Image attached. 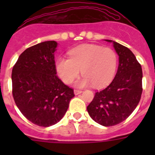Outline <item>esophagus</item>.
I'll return each instance as SVG.
<instances>
[{
	"label": "esophagus",
	"mask_w": 155,
	"mask_h": 155,
	"mask_svg": "<svg viewBox=\"0 0 155 155\" xmlns=\"http://www.w3.org/2000/svg\"><path fill=\"white\" fill-rule=\"evenodd\" d=\"M74 94H80V93H81L82 92V90H81V89H78V88H76V89H74Z\"/></svg>",
	"instance_id": "obj_1"
}]
</instances>
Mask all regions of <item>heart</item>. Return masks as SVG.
Listing matches in <instances>:
<instances>
[{
    "instance_id": "b5f03b06",
    "label": "heart",
    "mask_w": 155,
    "mask_h": 155,
    "mask_svg": "<svg viewBox=\"0 0 155 155\" xmlns=\"http://www.w3.org/2000/svg\"><path fill=\"white\" fill-rule=\"evenodd\" d=\"M118 64L116 52L109 47L85 44L69 52V58L60 57L57 71L61 80L67 84L74 81L81 71L84 76L78 82L79 86L92 84L102 87L113 80Z\"/></svg>"
}]
</instances>
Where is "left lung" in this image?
<instances>
[{
	"instance_id": "1",
	"label": "left lung",
	"mask_w": 155,
	"mask_h": 155,
	"mask_svg": "<svg viewBox=\"0 0 155 155\" xmlns=\"http://www.w3.org/2000/svg\"><path fill=\"white\" fill-rule=\"evenodd\" d=\"M113 42L119 55L117 73L108 87L95 92L87 107L91 119L104 127H113L127 120L137 106L143 91L141 65L130 50Z\"/></svg>"
}]
</instances>
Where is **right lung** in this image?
Masks as SVG:
<instances>
[{
  "mask_svg": "<svg viewBox=\"0 0 155 155\" xmlns=\"http://www.w3.org/2000/svg\"><path fill=\"white\" fill-rule=\"evenodd\" d=\"M55 41L32 46L19 56L12 69V95L23 116L32 124L47 127L66 113L74 89L57 75Z\"/></svg>",
  "mask_w": 155,
  "mask_h": 155,
  "instance_id": "right-lung-1",
  "label": "right lung"
}]
</instances>
